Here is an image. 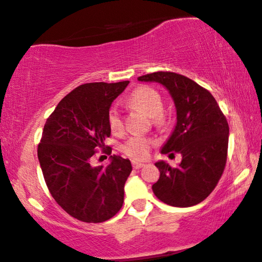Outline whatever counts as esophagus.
I'll use <instances>...</instances> for the list:
<instances>
[{
	"mask_svg": "<svg viewBox=\"0 0 262 262\" xmlns=\"http://www.w3.org/2000/svg\"><path fill=\"white\" fill-rule=\"evenodd\" d=\"M145 166V164L143 163H140V161H133V167H134L135 169H138V168H141V167H143Z\"/></svg>",
	"mask_w": 262,
	"mask_h": 262,
	"instance_id": "esophagus-1",
	"label": "esophagus"
}]
</instances>
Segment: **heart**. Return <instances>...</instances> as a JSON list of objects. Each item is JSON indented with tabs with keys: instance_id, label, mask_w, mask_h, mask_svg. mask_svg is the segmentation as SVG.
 Here are the masks:
<instances>
[{
	"instance_id": "1",
	"label": "heart",
	"mask_w": 262,
	"mask_h": 262,
	"mask_svg": "<svg viewBox=\"0 0 262 262\" xmlns=\"http://www.w3.org/2000/svg\"><path fill=\"white\" fill-rule=\"evenodd\" d=\"M129 101L139 108H141L152 119L159 120L164 110V102L161 95L150 86H140L130 95ZM109 127L113 133H120L123 128V120L121 110L117 105H113L108 113ZM152 140L141 135H134L122 146V150L128 156L136 159H145L148 156Z\"/></svg>"
}]
</instances>
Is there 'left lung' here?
Here are the masks:
<instances>
[{
  "instance_id": "1",
  "label": "left lung",
  "mask_w": 262,
  "mask_h": 262,
  "mask_svg": "<svg viewBox=\"0 0 262 262\" xmlns=\"http://www.w3.org/2000/svg\"><path fill=\"white\" fill-rule=\"evenodd\" d=\"M140 82L159 83L173 99L177 122L161 154H182L176 167L156 163L160 178L152 189L161 202L187 208L204 201L222 176L227 163L229 126L213 96L192 79L173 72H154Z\"/></svg>"
}]
</instances>
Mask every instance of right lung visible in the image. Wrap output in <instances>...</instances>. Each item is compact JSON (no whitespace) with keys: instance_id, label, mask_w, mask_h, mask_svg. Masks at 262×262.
<instances>
[{"instance_id":"right-lung-1","label":"right lung","mask_w":262,"mask_h":262,"mask_svg":"<svg viewBox=\"0 0 262 262\" xmlns=\"http://www.w3.org/2000/svg\"><path fill=\"white\" fill-rule=\"evenodd\" d=\"M128 84L79 85L59 102L43 127L38 159L46 185L54 201L83 222H104L122 208L129 159L110 156L104 167L94 166L93 157L105 147L112 133L109 109Z\"/></svg>"}]
</instances>
